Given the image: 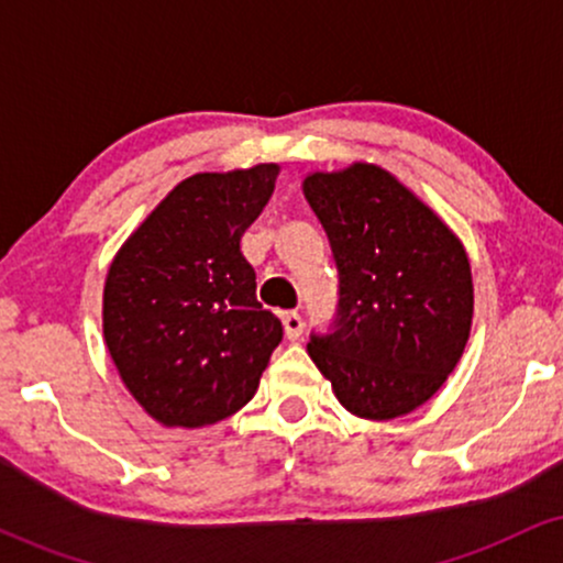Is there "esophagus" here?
I'll list each match as a JSON object with an SVG mask.
<instances>
[{"mask_svg":"<svg viewBox=\"0 0 563 563\" xmlns=\"http://www.w3.org/2000/svg\"><path fill=\"white\" fill-rule=\"evenodd\" d=\"M280 320H283V328H286V339L296 341L303 333V320L299 312H283Z\"/></svg>","mask_w":563,"mask_h":563,"instance_id":"1","label":"esophagus"}]
</instances>
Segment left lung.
<instances>
[{
    "instance_id": "1",
    "label": "left lung",
    "mask_w": 563,
    "mask_h": 563,
    "mask_svg": "<svg viewBox=\"0 0 563 563\" xmlns=\"http://www.w3.org/2000/svg\"><path fill=\"white\" fill-rule=\"evenodd\" d=\"M339 267L333 333L307 344L352 416L391 421L429 402L455 371L474 320L461 238L376 164L303 177Z\"/></svg>"
}]
</instances>
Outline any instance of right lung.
Returning a JSON list of instances; mask_svg holds the SVG:
<instances>
[{"label": "right lung", "mask_w": 563, "mask_h": 563, "mask_svg": "<svg viewBox=\"0 0 563 563\" xmlns=\"http://www.w3.org/2000/svg\"><path fill=\"white\" fill-rule=\"evenodd\" d=\"M277 174V164L192 174L113 256L106 346L129 394L169 429L241 410L280 344V320L256 301V273L241 251Z\"/></svg>", "instance_id": "right-lung-1"}]
</instances>
